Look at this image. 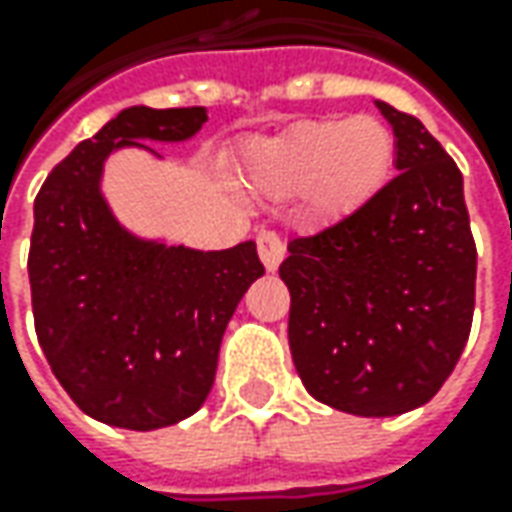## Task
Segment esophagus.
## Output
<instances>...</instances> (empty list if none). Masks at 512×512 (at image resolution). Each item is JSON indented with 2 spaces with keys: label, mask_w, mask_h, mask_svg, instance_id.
<instances>
[{
  "label": "esophagus",
  "mask_w": 512,
  "mask_h": 512,
  "mask_svg": "<svg viewBox=\"0 0 512 512\" xmlns=\"http://www.w3.org/2000/svg\"><path fill=\"white\" fill-rule=\"evenodd\" d=\"M256 247H259V256H262V262H265L270 273L282 265V259H285V242H282V236L276 230H259Z\"/></svg>",
  "instance_id": "34e87169"
}]
</instances>
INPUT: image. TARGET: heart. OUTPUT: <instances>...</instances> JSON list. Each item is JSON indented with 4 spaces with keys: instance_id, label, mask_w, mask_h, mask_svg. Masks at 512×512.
I'll return each mask as SVG.
<instances>
[{
    "instance_id": "obj_1",
    "label": "heart",
    "mask_w": 512,
    "mask_h": 512,
    "mask_svg": "<svg viewBox=\"0 0 512 512\" xmlns=\"http://www.w3.org/2000/svg\"><path fill=\"white\" fill-rule=\"evenodd\" d=\"M393 156V130L376 116L307 119L250 150L247 185L273 199L305 193L307 219L333 225L382 190Z\"/></svg>"
}]
</instances>
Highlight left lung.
<instances>
[{
    "mask_svg": "<svg viewBox=\"0 0 512 512\" xmlns=\"http://www.w3.org/2000/svg\"><path fill=\"white\" fill-rule=\"evenodd\" d=\"M376 105L402 173L353 216L293 239L279 267L299 379L353 416L430 402L462 356L476 305L462 170L416 116Z\"/></svg>",
    "mask_w": 512,
    "mask_h": 512,
    "instance_id": "obj_1",
    "label": "left lung"
}]
</instances>
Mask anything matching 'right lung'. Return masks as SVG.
Instances as JSON below:
<instances>
[{
	"instance_id": "1",
	"label": "right lung",
	"mask_w": 512,
	"mask_h": 512,
	"mask_svg": "<svg viewBox=\"0 0 512 512\" xmlns=\"http://www.w3.org/2000/svg\"><path fill=\"white\" fill-rule=\"evenodd\" d=\"M205 122V108L122 110L50 170L33 202L36 339L70 399L113 427L159 430L193 416L233 310L265 276L253 242L207 253L148 242L102 196L113 150L185 142Z\"/></svg>"
}]
</instances>
